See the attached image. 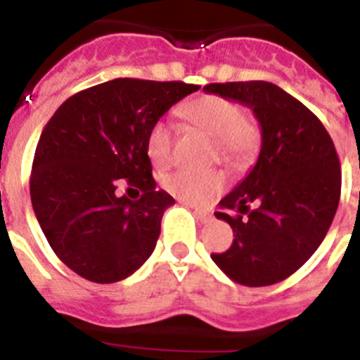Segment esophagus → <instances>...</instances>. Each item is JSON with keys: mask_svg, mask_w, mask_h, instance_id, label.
Instances as JSON below:
<instances>
[{"mask_svg": "<svg viewBox=\"0 0 360 360\" xmlns=\"http://www.w3.org/2000/svg\"><path fill=\"white\" fill-rule=\"evenodd\" d=\"M193 212H195V215H198V219L201 223H210L212 219H214V215H212L210 212L201 210V208H193Z\"/></svg>", "mask_w": 360, "mask_h": 360, "instance_id": "1", "label": "esophagus"}]
</instances>
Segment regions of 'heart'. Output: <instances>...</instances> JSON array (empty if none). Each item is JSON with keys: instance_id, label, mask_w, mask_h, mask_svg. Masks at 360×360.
Segmentation results:
<instances>
[{"instance_id": "obj_1", "label": "heart", "mask_w": 360, "mask_h": 360, "mask_svg": "<svg viewBox=\"0 0 360 360\" xmlns=\"http://www.w3.org/2000/svg\"><path fill=\"white\" fill-rule=\"evenodd\" d=\"M181 117L190 127L212 137L217 145L221 159L232 165L245 162L259 146V128L254 121L246 120V112L239 103L223 96H201L190 99L181 106ZM174 132L167 121H155L148 128L145 139L146 155L155 167H165L170 161ZM162 186L183 201H210L224 186V177L217 172L176 170L165 176Z\"/></svg>"}]
</instances>
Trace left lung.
I'll list each match as a JSON object with an SVG mask.
<instances>
[{"label":"left lung","mask_w":360,"mask_h":360,"mask_svg":"<svg viewBox=\"0 0 360 360\" xmlns=\"http://www.w3.org/2000/svg\"><path fill=\"white\" fill-rule=\"evenodd\" d=\"M202 90L248 106L261 127L255 167L215 212L232 226V246L212 259L245 286L281 283L314 255L335 217V146L317 115L274 83H210Z\"/></svg>","instance_id":"8db88e82"}]
</instances>
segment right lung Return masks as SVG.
<instances>
[{
    "label": "right lung",
    "instance_id": "right-lung-1",
    "mask_svg": "<svg viewBox=\"0 0 360 360\" xmlns=\"http://www.w3.org/2000/svg\"><path fill=\"white\" fill-rule=\"evenodd\" d=\"M199 89L117 77L74 94L43 128L30 176L34 214L56 255L83 279L117 283L152 255L162 214L176 201L155 188L146 132ZM120 179L142 198H120Z\"/></svg>",
    "mask_w": 360,
    "mask_h": 360
}]
</instances>
